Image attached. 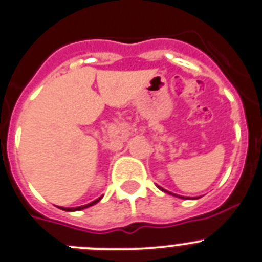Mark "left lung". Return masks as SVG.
Instances as JSON below:
<instances>
[{
  "label": "left lung",
  "instance_id": "obj_1",
  "mask_svg": "<svg viewBox=\"0 0 262 262\" xmlns=\"http://www.w3.org/2000/svg\"><path fill=\"white\" fill-rule=\"evenodd\" d=\"M159 189H160V190H163L164 193H168V194H170V195H176V196H178V198H184V200H187V198H189V196H182V195H177V194L170 193V191L165 190V189H163V187H160V186H159ZM194 200H195V198H194Z\"/></svg>",
  "mask_w": 262,
  "mask_h": 262
}]
</instances>
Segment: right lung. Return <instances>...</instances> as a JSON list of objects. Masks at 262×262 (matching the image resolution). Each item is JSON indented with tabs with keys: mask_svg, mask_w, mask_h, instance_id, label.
<instances>
[{
	"mask_svg": "<svg viewBox=\"0 0 262 262\" xmlns=\"http://www.w3.org/2000/svg\"><path fill=\"white\" fill-rule=\"evenodd\" d=\"M101 200H102V196H99L98 200L93 201V202H90V203H88V205H84V206H78V207H72V209H69V207H59V209L64 210V211H78V210L86 209V207H90V206L96 205V203H98Z\"/></svg>",
	"mask_w": 262,
	"mask_h": 262,
	"instance_id": "right-lung-1",
	"label": "right lung"
}]
</instances>
